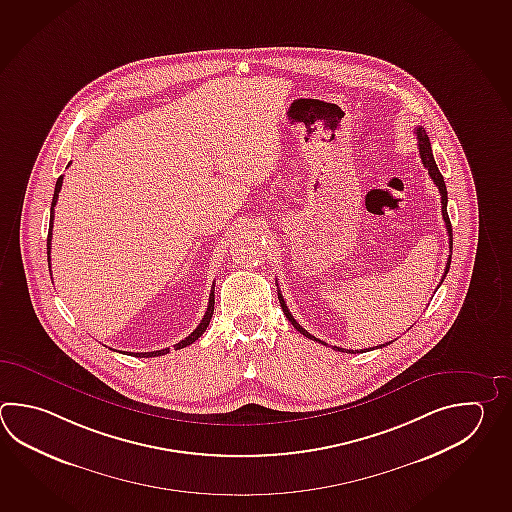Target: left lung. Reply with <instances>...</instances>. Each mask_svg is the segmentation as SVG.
<instances>
[{"label":"left lung","instance_id":"left-lung-1","mask_svg":"<svg viewBox=\"0 0 512 512\" xmlns=\"http://www.w3.org/2000/svg\"><path fill=\"white\" fill-rule=\"evenodd\" d=\"M416 136H418L419 157H421V162H423V166L427 167L428 175H430V178L434 180V184L438 186L439 193H441V215H443L445 228H447V233H449L450 248L449 259H447V266H445V273H443V279H445V277H447V273H449L450 259H452V226H450L449 213H447V186H445L443 175L439 173L438 166H436V160H434V155H432V147H430V140H428V135L425 133V129H423V127H418V129H416ZM443 279H441V282H443ZM441 282H439V284H441ZM279 303H281L282 312L286 315V319L293 324V328H295L297 332H301L304 337L312 339L315 343L326 345V343L321 341V339H317V337H313L312 334H308V332L304 330L303 326L293 319L292 313H290L288 306H286L284 299H282L281 290H279ZM388 345H390V343H385V345L381 346ZM334 350H337V352H346V354H355V352H359V350H355V352L354 350H345V348H339V346H334ZM361 352H365V350H361Z\"/></svg>","mask_w":512,"mask_h":512}]
</instances>
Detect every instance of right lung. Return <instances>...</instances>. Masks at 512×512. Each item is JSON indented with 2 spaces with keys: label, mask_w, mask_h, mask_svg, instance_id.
<instances>
[{
  "label": "right lung",
  "mask_w": 512,
  "mask_h": 512,
  "mask_svg": "<svg viewBox=\"0 0 512 512\" xmlns=\"http://www.w3.org/2000/svg\"><path fill=\"white\" fill-rule=\"evenodd\" d=\"M63 177L58 178L56 180V188H54V197L53 204H51V220H49V237H47V261H49V268H51V239H53V220H54V206H56V202H58V193H60V189H62ZM213 308H215V284H213V288H211V293H209V303L208 310L204 313V317H202V321H200L199 326L191 332V334L186 337V339H182L178 345H175V350H180V348H184V346L191 345V343H195L197 339H199L200 335L206 332V328L209 326V321H211V315H213ZM131 354V352H129ZM169 354V348H164V350H157V352H140V354H133L136 357H158V355H166Z\"/></svg>",
  "instance_id": "1"
}]
</instances>
